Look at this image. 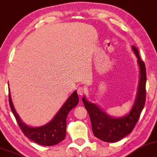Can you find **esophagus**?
<instances>
[{
    "instance_id": "esophagus-1",
    "label": "esophagus",
    "mask_w": 157,
    "mask_h": 157,
    "mask_svg": "<svg viewBox=\"0 0 157 157\" xmlns=\"http://www.w3.org/2000/svg\"><path fill=\"white\" fill-rule=\"evenodd\" d=\"M77 94L80 96H82V95H84L85 93V90L83 88H82V87H80V88H77Z\"/></svg>"
}]
</instances>
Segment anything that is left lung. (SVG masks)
<instances>
[{"instance_id":"left-lung-1","label":"left lung","mask_w":157,"mask_h":157,"mask_svg":"<svg viewBox=\"0 0 157 157\" xmlns=\"http://www.w3.org/2000/svg\"><path fill=\"white\" fill-rule=\"evenodd\" d=\"M132 48L138 59L140 68V80L136 101L128 114L122 117H112L96 104L88 101L85 97H82V102L90 116L93 134L103 141L117 142L130 134L138 122L144 107L146 96V66L140 59L138 48L134 45H132Z\"/></svg>"}]
</instances>
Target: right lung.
I'll return each instance as SVG.
<instances>
[{"mask_svg":"<svg viewBox=\"0 0 157 157\" xmlns=\"http://www.w3.org/2000/svg\"><path fill=\"white\" fill-rule=\"evenodd\" d=\"M9 98L11 109L25 136L33 141L37 143V144L48 146L58 144L64 139L66 137L67 115L69 111L75 108L79 102L78 96L77 91L75 90L69 96V98L66 101L64 104L50 122L43 126L33 128L25 124L19 118V115L17 114L11 101L10 92Z\"/></svg>","mask_w":157,"mask_h":157,"instance_id":"1","label":"right lung"}]
</instances>
